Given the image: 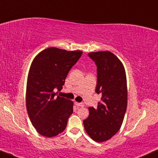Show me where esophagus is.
<instances>
[{"label":"esophagus","instance_id":"obj_1","mask_svg":"<svg viewBox=\"0 0 158 158\" xmlns=\"http://www.w3.org/2000/svg\"><path fill=\"white\" fill-rule=\"evenodd\" d=\"M75 105H76L77 106H79V107H83L84 106V103H77V102H76V103H75Z\"/></svg>","mask_w":158,"mask_h":158}]
</instances>
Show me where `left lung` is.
<instances>
[{"mask_svg": "<svg viewBox=\"0 0 158 158\" xmlns=\"http://www.w3.org/2000/svg\"><path fill=\"white\" fill-rule=\"evenodd\" d=\"M97 67L96 93L101 95L97 108L89 107L83 120L86 132L94 141L111 139L119 130L127 106V87L124 66L109 51L88 53Z\"/></svg>", "mask_w": 158, "mask_h": 158, "instance_id": "left-lung-1", "label": "left lung"}]
</instances>
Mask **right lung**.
I'll return each mask as SVG.
<instances>
[{
    "mask_svg": "<svg viewBox=\"0 0 158 158\" xmlns=\"http://www.w3.org/2000/svg\"><path fill=\"white\" fill-rule=\"evenodd\" d=\"M82 51H66L50 47L41 52L30 67L27 85V109L39 134L55 137L66 128L73 112V101L56 96L67 75L81 57Z\"/></svg>",
    "mask_w": 158,
    "mask_h": 158,
    "instance_id": "obj_1",
    "label": "right lung"
}]
</instances>
